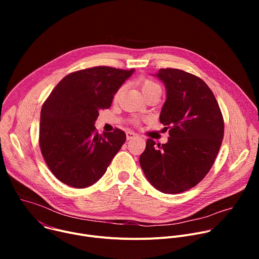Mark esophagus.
I'll list each match as a JSON object with an SVG mask.
<instances>
[{"instance_id": "34e87169", "label": "esophagus", "mask_w": 259, "mask_h": 259, "mask_svg": "<svg viewBox=\"0 0 259 259\" xmlns=\"http://www.w3.org/2000/svg\"><path fill=\"white\" fill-rule=\"evenodd\" d=\"M137 135L134 133V132H132V131H128L127 133H126V137H127V140H130V139H133V138H135Z\"/></svg>"}]
</instances>
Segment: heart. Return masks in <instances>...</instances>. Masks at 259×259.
<instances>
[{"instance_id":"obj_1","label":"heart","mask_w":259,"mask_h":259,"mask_svg":"<svg viewBox=\"0 0 259 259\" xmlns=\"http://www.w3.org/2000/svg\"><path fill=\"white\" fill-rule=\"evenodd\" d=\"M140 84H141L142 93H143L144 95H146L147 93H150V92H152V91H154V90L161 89L160 86H159L156 82H154L153 80H150V79H145V80L141 81ZM123 89H124V88L121 87V88H119V90L116 92V94H115V99H116V100L121 96V94H122V92H123Z\"/></svg>"}]
</instances>
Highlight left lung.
Wrapping results in <instances>:
<instances>
[{"mask_svg": "<svg viewBox=\"0 0 259 259\" xmlns=\"http://www.w3.org/2000/svg\"><path fill=\"white\" fill-rule=\"evenodd\" d=\"M154 76L166 88L160 122L170 128V137L162 145L147 140L139 163L155 189L179 194L197 186L211 169L223 142L224 119L200 78L176 68H161Z\"/></svg>", "mask_w": 259, "mask_h": 259, "instance_id": "8db88e82", "label": "left lung"}]
</instances>
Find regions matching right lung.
Instances as JSON below:
<instances>
[{
    "label": "right lung",
    "instance_id": "add662e5",
    "mask_svg": "<svg viewBox=\"0 0 259 259\" xmlns=\"http://www.w3.org/2000/svg\"><path fill=\"white\" fill-rule=\"evenodd\" d=\"M134 68L96 66L65 76L41 110L40 147L53 175L71 188L98 181L126 141L120 129L98 134L99 110L112 105L114 95Z\"/></svg>",
    "mask_w": 259,
    "mask_h": 259
}]
</instances>
